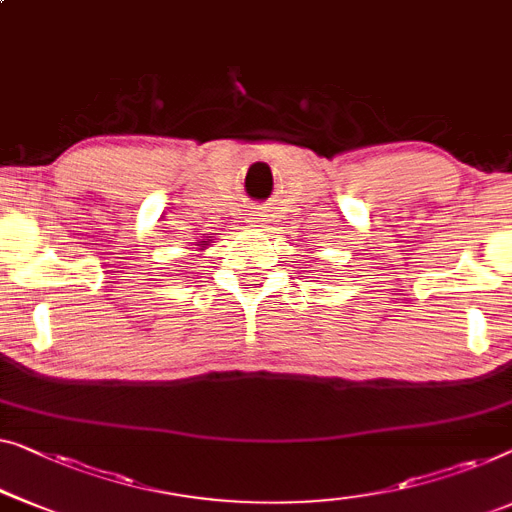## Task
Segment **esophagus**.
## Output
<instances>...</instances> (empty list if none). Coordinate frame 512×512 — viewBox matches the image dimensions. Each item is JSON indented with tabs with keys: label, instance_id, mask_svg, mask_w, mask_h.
Listing matches in <instances>:
<instances>
[{
	"label": "esophagus",
	"instance_id": "esophagus-1",
	"mask_svg": "<svg viewBox=\"0 0 512 512\" xmlns=\"http://www.w3.org/2000/svg\"><path fill=\"white\" fill-rule=\"evenodd\" d=\"M254 219H256V217H254Z\"/></svg>",
	"mask_w": 512,
	"mask_h": 512
}]
</instances>
